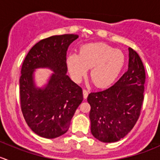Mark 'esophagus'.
Wrapping results in <instances>:
<instances>
[{"label":"esophagus","mask_w":160,"mask_h":160,"mask_svg":"<svg viewBox=\"0 0 160 160\" xmlns=\"http://www.w3.org/2000/svg\"><path fill=\"white\" fill-rule=\"evenodd\" d=\"M83 98H84V99H87V98H88V90L83 89Z\"/></svg>","instance_id":"esophagus-1"}]
</instances>
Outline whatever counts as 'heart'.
<instances>
[{
	"mask_svg": "<svg viewBox=\"0 0 160 160\" xmlns=\"http://www.w3.org/2000/svg\"><path fill=\"white\" fill-rule=\"evenodd\" d=\"M68 70L72 80L80 82L90 70V78L98 88H105L115 80L120 73L125 56L122 51L114 49L103 42L83 45L78 54L72 53L67 59Z\"/></svg>",
	"mask_w": 160,
	"mask_h": 160,
	"instance_id": "heart-1",
	"label": "heart"
}]
</instances>
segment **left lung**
Returning a JSON list of instances; mask_svg holds the SVG:
<instances>
[{"label":"left lung","instance_id":"obj_1","mask_svg":"<svg viewBox=\"0 0 160 160\" xmlns=\"http://www.w3.org/2000/svg\"><path fill=\"white\" fill-rule=\"evenodd\" d=\"M129 50L128 69L108 89L91 92L90 131L103 142H114L125 136L139 118L144 100L146 71L138 53Z\"/></svg>","mask_w":160,"mask_h":160}]
</instances>
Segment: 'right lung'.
<instances>
[{"label":"right lung","mask_w":160,"mask_h":160,"mask_svg":"<svg viewBox=\"0 0 160 160\" xmlns=\"http://www.w3.org/2000/svg\"><path fill=\"white\" fill-rule=\"evenodd\" d=\"M75 34L53 35L37 42L22 63L20 80L21 108L28 127L39 136L55 138L63 135L83 99V90L67 75V51ZM49 67L54 73L44 88H36L33 70Z\"/></svg>","instance_id":"obj_1"}]
</instances>
